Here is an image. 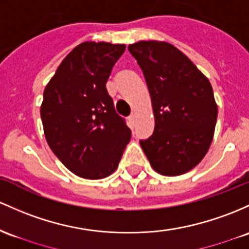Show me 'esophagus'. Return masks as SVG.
<instances>
[{
	"label": "esophagus",
	"mask_w": 249,
	"mask_h": 249,
	"mask_svg": "<svg viewBox=\"0 0 249 249\" xmlns=\"http://www.w3.org/2000/svg\"><path fill=\"white\" fill-rule=\"evenodd\" d=\"M129 120H130L131 124H135V114L131 113L130 116H129Z\"/></svg>",
	"instance_id": "esophagus-1"
}]
</instances>
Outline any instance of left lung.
I'll return each instance as SVG.
<instances>
[{"label": "left lung", "mask_w": 249, "mask_h": 249, "mask_svg": "<svg viewBox=\"0 0 249 249\" xmlns=\"http://www.w3.org/2000/svg\"><path fill=\"white\" fill-rule=\"evenodd\" d=\"M129 52L143 71L155 116L154 133L142 149L158 174L178 176L208 151L217 119L209 80L168 42L139 41Z\"/></svg>", "instance_id": "8db88e82"}]
</instances>
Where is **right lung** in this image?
<instances>
[{
    "label": "right lung",
    "instance_id": "add662e5",
    "mask_svg": "<svg viewBox=\"0 0 249 249\" xmlns=\"http://www.w3.org/2000/svg\"><path fill=\"white\" fill-rule=\"evenodd\" d=\"M125 45L83 42L62 60L43 91L46 141L70 171L105 178L118 166L131 130L114 110L106 83Z\"/></svg>",
    "mask_w": 249,
    "mask_h": 249
}]
</instances>
